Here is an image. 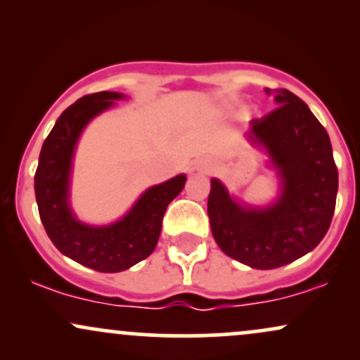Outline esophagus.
<instances>
[{
    "mask_svg": "<svg viewBox=\"0 0 360 360\" xmlns=\"http://www.w3.org/2000/svg\"><path fill=\"white\" fill-rule=\"evenodd\" d=\"M203 166H205V164H203Z\"/></svg>",
    "mask_w": 360,
    "mask_h": 360,
    "instance_id": "obj_1",
    "label": "esophagus"
}]
</instances>
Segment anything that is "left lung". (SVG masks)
<instances>
[{
	"label": "left lung",
	"mask_w": 360,
	"mask_h": 360,
	"mask_svg": "<svg viewBox=\"0 0 360 360\" xmlns=\"http://www.w3.org/2000/svg\"><path fill=\"white\" fill-rule=\"evenodd\" d=\"M269 93V89H267ZM278 108L252 120L249 139L269 152L283 194L264 210L243 208L212 179L208 217L218 247L254 269H276L313 250L332 223L338 171L326 130L301 98L276 91Z\"/></svg>",
	"instance_id": "obj_1"
}]
</instances>
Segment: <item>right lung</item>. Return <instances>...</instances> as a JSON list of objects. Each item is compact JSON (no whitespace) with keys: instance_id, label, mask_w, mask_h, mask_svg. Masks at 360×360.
Instances as JSON below:
<instances>
[{"instance_id":"1","label":"right lung","mask_w":360,"mask_h":360,"mask_svg":"<svg viewBox=\"0 0 360 360\" xmlns=\"http://www.w3.org/2000/svg\"><path fill=\"white\" fill-rule=\"evenodd\" d=\"M123 94L113 91L86 94L62 111L45 139L35 172L40 220L53 245L82 266L120 272L152 254L159 240L167 205L183 191L186 176H176L142 194L122 220L110 226L82 225L68 203L71 159L82 128Z\"/></svg>"}]
</instances>
